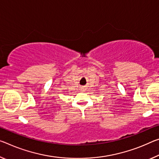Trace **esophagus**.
I'll list each match as a JSON object with an SVG mask.
<instances>
[{"label": "esophagus", "instance_id": "obj_1", "mask_svg": "<svg viewBox=\"0 0 159 159\" xmlns=\"http://www.w3.org/2000/svg\"><path fill=\"white\" fill-rule=\"evenodd\" d=\"M80 90H82V91H85V90H86V89H85V87H84V86H83V87H81V89H80Z\"/></svg>", "mask_w": 159, "mask_h": 159}]
</instances>
